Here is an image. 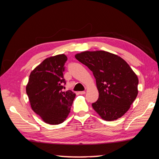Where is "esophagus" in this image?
<instances>
[{"label": "esophagus", "instance_id": "34e87169", "mask_svg": "<svg viewBox=\"0 0 159 159\" xmlns=\"http://www.w3.org/2000/svg\"><path fill=\"white\" fill-rule=\"evenodd\" d=\"M79 94H85V91H80V92H79Z\"/></svg>", "mask_w": 159, "mask_h": 159}]
</instances>
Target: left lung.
I'll list each match as a JSON object with an SVG mask.
<instances>
[{"label":"left lung","instance_id":"left-lung-1","mask_svg":"<svg viewBox=\"0 0 159 159\" xmlns=\"http://www.w3.org/2000/svg\"><path fill=\"white\" fill-rule=\"evenodd\" d=\"M75 57L93 73L99 99L92 108L103 120L123 116L136 98L138 79L125 60L104 51H83Z\"/></svg>","mask_w":159,"mask_h":159}]
</instances>
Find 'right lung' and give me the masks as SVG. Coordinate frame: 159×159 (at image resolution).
<instances>
[{
	"label": "right lung",
	"instance_id": "obj_1",
	"mask_svg": "<svg viewBox=\"0 0 159 159\" xmlns=\"http://www.w3.org/2000/svg\"><path fill=\"white\" fill-rule=\"evenodd\" d=\"M65 54L47 57L31 71L26 93L33 111L44 122L52 125L62 123L70 114L76 94L63 92L65 80Z\"/></svg>",
	"mask_w": 159,
	"mask_h": 159
}]
</instances>
